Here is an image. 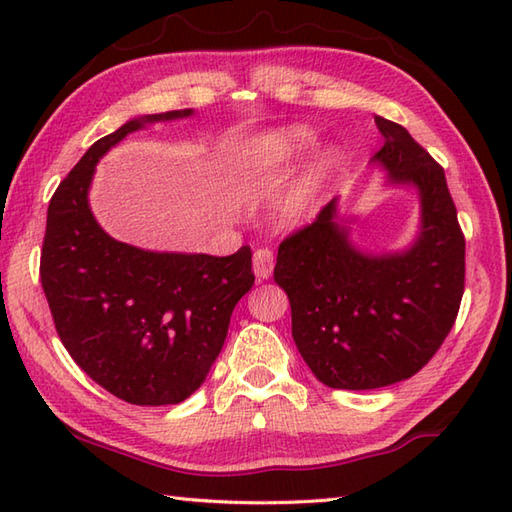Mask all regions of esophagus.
Listing matches in <instances>:
<instances>
[{"label":"esophagus","instance_id":"34e87169","mask_svg":"<svg viewBox=\"0 0 512 512\" xmlns=\"http://www.w3.org/2000/svg\"><path fill=\"white\" fill-rule=\"evenodd\" d=\"M273 266H275L273 250H268V248L255 250V255H253V273H255V277L259 281H264V279H268L270 275H273Z\"/></svg>","mask_w":512,"mask_h":512}]
</instances>
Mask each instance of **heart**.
Returning a JSON list of instances; mask_svg holds the SVG:
<instances>
[{
	"instance_id": "heart-1",
	"label": "heart",
	"mask_w": 512,
	"mask_h": 512,
	"mask_svg": "<svg viewBox=\"0 0 512 512\" xmlns=\"http://www.w3.org/2000/svg\"><path fill=\"white\" fill-rule=\"evenodd\" d=\"M317 145V132L308 125H284L257 132L246 138L233 158V171L242 182H259L290 169ZM339 156L332 149L319 151L295 182L275 202V224L279 228H299L319 211L328 193Z\"/></svg>"
}]
</instances>
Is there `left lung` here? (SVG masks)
Instances as JSON below:
<instances>
[{"mask_svg":"<svg viewBox=\"0 0 512 512\" xmlns=\"http://www.w3.org/2000/svg\"><path fill=\"white\" fill-rule=\"evenodd\" d=\"M385 138L372 165L385 187L411 189L418 231L402 250L354 242L334 198L317 222L284 239L275 281L286 290L292 339L323 385L378 389L411 378L451 332L464 292V237L444 171L405 127L374 118Z\"/></svg>","mask_w":512,"mask_h":512,"instance_id":"8db88e82","label":"left lung"}]
</instances>
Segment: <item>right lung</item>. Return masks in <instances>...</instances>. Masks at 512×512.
Returning a JSON list of instances; mask_svg holds the SVG:
<instances>
[{
    "label": "right lung",
    "instance_id": "obj_1",
    "mask_svg": "<svg viewBox=\"0 0 512 512\" xmlns=\"http://www.w3.org/2000/svg\"><path fill=\"white\" fill-rule=\"evenodd\" d=\"M189 116H136L96 140L48 206L41 286L54 328L94 383L140 407L178 405L204 383L233 308L255 284L248 246L228 257L145 250L107 235L92 213V178L107 151L147 125Z\"/></svg>",
    "mask_w": 512,
    "mask_h": 512
}]
</instances>
